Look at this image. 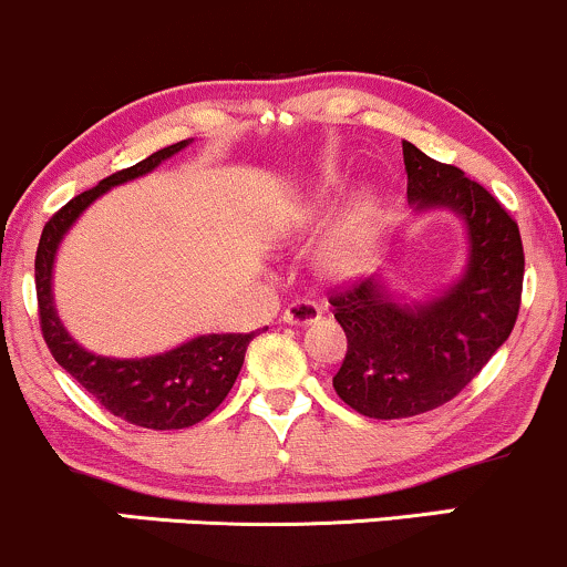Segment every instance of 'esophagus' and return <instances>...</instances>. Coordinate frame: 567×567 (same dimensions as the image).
I'll list each match as a JSON object with an SVG mask.
<instances>
[{"label":"esophagus","instance_id":"esophagus-1","mask_svg":"<svg viewBox=\"0 0 567 567\" xmlns=\"http://www.w3.org/2000/svg\"><path fill=\"white\" fill-rule=\"evenodd\" d=\"M322 317V306L315 301H306V298H298V301L288 303L282 320L288 324H311Z\"/></svg>","mask_w":567,"mask_h":567}]
</instances>
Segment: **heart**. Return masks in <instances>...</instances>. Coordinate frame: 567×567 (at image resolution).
Masks as SVG:
<instances>
[{
	"mask_svg": "<svg viewBox=\"0 0 567 567\" xmlns=\"http://www.w3.org/2000/svg\"><path fill=\"white\" fill-rule=\"evenodd\" d=\"M330 194H333V181H322L320 186L311 188L285 213V218L279 220V231L285 237H298L320 226L330 207ZM375 247H379V205L370 192H357L333 218L328 237L322 239L317 264L322 275L347 282L368 269Z\"/></svg>",
	"mask_w": 567,
	"mask_h": 567,
	"instance_id": "heart-1",
	"label": "heart"
}]
</instances>
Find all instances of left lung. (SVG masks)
Masks as SVG:
<instances>
[{
  "label": "left lung",
  "instance_id": "1",
  "mask_svg": "<svg viewBox=\"0 0 567 567\" xmlns=\"http://www.w3.org/2000/svg\"><path fill=\"white\" fill-rule=\"evenodd\" d=\"M402 157L413 210H451L464 220L470 250L464 275L426 301L394 296L383 277L330 298L349 341L336 394L381 421L445 405L487 365L517 322L525 275L517 224L487 188L408 141Z\"/></svg>",
  "mask_w": 567,
  "mask_h": 567
}]
</instances>
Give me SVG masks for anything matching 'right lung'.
Here are the masks:
<instances>
[{
    "label": "right lung",
    "instance_id": "obj_1",
    "mask_svg": "<svg viewBox=\"0 0 567 567\" xmlns=\"http://www.w3.org/2000/svg\"><path fill=\"white\" fill-rule=\"evenodd\" d=\"M188 143L192 138L159 148L138 165L109 175L90 192H82L80 197L66 202L44 224L34 261L39 324L58 365L74 375L109 413L120 415L127 424L157 429V432L186 429L207 419L231 392L243 370L247 343L256 333H207L188 338L181 347L162 351V354L130 357V360L95 354L74 341L58 317L53 301V266L63 237L97 197H103L109 188L152 173L165 159L184 152Z\"/></svg>",
    "mask_w": 567,
    "mask_h": 567
}]
</instances>
